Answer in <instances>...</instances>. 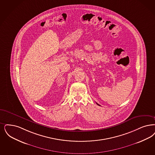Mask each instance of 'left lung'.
<instances>
[{"instance_id":"1","label":"left lung","mask_w":155,"mask_h":155,"mask_svg":"<svg viewBox=\"0 0 155 155\" xmlns=\"http://www.w3.org/2000/svg\"><path fill=\"white\" fill-rule=\"evenodd\" d=\"M97 105H100L99 104H97Z\"/></svg>"}]
</instances>
